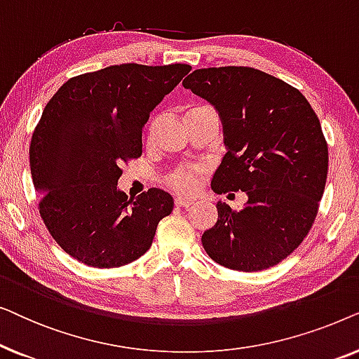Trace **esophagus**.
I'll list each match as a JSON object with an SVG mask.
<instances>
[{
    "label": "esophagus",
    "instance_id": "1",
    "mask_svg": "<svg viewBox=\"0 0 359 359\" xmlns=\"http://www.w3.org/2000/svg\"><path fill=\"white\" fill-rule=\"evenodd\" d=\"M193 203H194V199L183 198V196H176V198H175V204L178 205V208H189V205Z\"/></svg>",
    "mask_w": 359,
    "mask_h": 359
}]
</instances>
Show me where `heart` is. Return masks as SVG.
Listing matches in <instances>:
<instances>
[{"label":"heart","instance_id":"heart-1","mask_svg":"<svg viewBox=\"0 0 359 359\" xmlns=\"http://www.w3.org/2000/svg\"><path fill=\"white\" fill-rule=\"evenodd\" d=\"M171 186L181 193H191L198 186V180L191 170H180L171 176Z\"/></svg>","mask_w":359,"mask_h":359}]
</instances>
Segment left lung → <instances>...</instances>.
<instances>
[{
  "label": "left lung",
  "instance_id": "left-lung-1",
  "mask_svg": "<svg viewBox=\"0 0 359 359\" xmlns=\"http://www.w3.org/2000/svg\"><path fill=\"white\" fill-rule=\"evenodd\" d=\"M183 86L222 122L227 154L210 186L247 194L240 210L219 201L217 222L201 238L205 253L235 271L274 266L306 238L325 189L320 121L301 91L250 67L199 68Z\"/></svg>",
  "mask_w": 359,
  "mask_h": 359
}]
</instances>
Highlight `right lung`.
<instances>
[{
	"mask_svg": "<svg viewBox=\"0 0 359 359\" xmlns=\"http://www.w3.org/2000/svg\"><path fill=\"white\" fill-rule=\"evenodd\" d=\"M191 67L122 63L70 78L43 107L29 160L39 212L53 240L78 262L117 268L140 258L173 198L151 188L127 199L121 165L142 155L150 112Z\"/></svg>",
	"mask_w": 359,
	"mask_h": 359,
	"instance_id": "add662e5",
	"label": "right lung"
}]
</instances>
